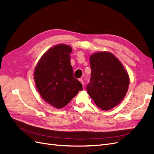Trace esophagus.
I'll use <instances>...</instances> for the list:
<instances>
[{
	"label": "esophagus",
	"mask_w": 154,
	"mask_h": 154,
	"mask_svg": "<svg viewBox=\"0 0 154 154\" xmlns=\"http://www.w3.org/2000/svg\"><path fill=\"white\" fill-rule=\"evenodd\" d=\"M79 81H80V82L82 83V84L83 85H83H84V82H83V79H82V78H80V79H79V80H78Z\"/></svg>",
	"instance_id": "34e87169"
}]
</instances>
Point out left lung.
<instances>
[{"label": "left lung", "mask_w": 154, "mask_h": 154, "mask_svg": "<svg viewBox=\"0 0 154 154\" xmlns=\"http://www.w3.org/2000/svg\"><path fill=\"white\" fill-rule=\"evenodd\" d=\"M91 74L87 91L96 105L109 110L117 106L127 94L130 79L123 64L109 52H99L90 57Z\"/></svg>", "instance_id": "obj_1"}]
</instances>
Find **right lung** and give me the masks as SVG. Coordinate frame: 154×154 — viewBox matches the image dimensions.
I'll return each instance as SVG.
<instances>
[{
    "mask_svg": "<svg viewBox=\"0 0 154 154\" xmlns=\"http://www.w3.org/2000/svg\"><path fill=\"white\" fill-rule=\"evenodd\" d=\"M71 52L68 45H55L43 54L35 68L34 80L39 94L57 109L66 106L83 90L82 83L73 76Z\"/></svg>",
    "mask_w": 154,
    "mask_h": 154,
    "instance_id": "1",
    "label": "right lung"
}]
</instances>
